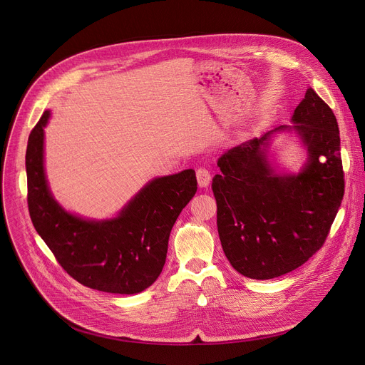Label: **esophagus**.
Here are the masks:
<instances>
[{
    "instance_id": "34e87169",
    "label": "esophagus",
    "mask_w": 365,
    "mask_h": 365,
    "mask_svg": "<svg viewBox=\"0 0 365 365\" xmlns=\"http://www.w3.org/2000/svg\"><path fill=\"white\" fill-rule=\"evenodd\" d=\"M196 179H197V185L200 187H207L211 183V173L207 172L205 168H199L196 170Z\"/></svg>"
}]
</instances>
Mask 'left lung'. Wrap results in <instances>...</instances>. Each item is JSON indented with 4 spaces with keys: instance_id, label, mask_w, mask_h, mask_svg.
<instances>
[{
    "instance_id": "left-lung-1",
    "label": "left lung",
    "mask_w": 365,
    "mask_h": 365,
    "mask_svg": "<svg viewBox=\"0 0 365 365\" xmlns=\"http://www.w3.org/2000/svg\"><path fill=\"white\" fill-rule=\"evenodd\" d=\"M309 163L297 176H279L264 145L287 127L248 140L218 159L212 179L220 240L231 266L245 277L269 280L290 273L318 252L344 197L338 121L309 88L292 117Z\"/></svg>"
}]
</instances>
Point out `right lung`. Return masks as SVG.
<instances>
[{"label": "right lung", "instance_id": "right-lung-1", "mask_svg": "<svg viewBox=\"0 0 365 365\" xmlns=\"http://www.w3.org/2000/svg\"><path fill=\"white\" fill-rule=\"evenodd\" d=\"M44 111L29 135L27 203L31 222L62 269L81 284L118 294L140 293L163 270L170 231L197 189L195 170L154 179L120 214L92 222L65 212L43 169Z\"/></svg>", "mask_w": 365, "mask_h": 365}]
</instances>
